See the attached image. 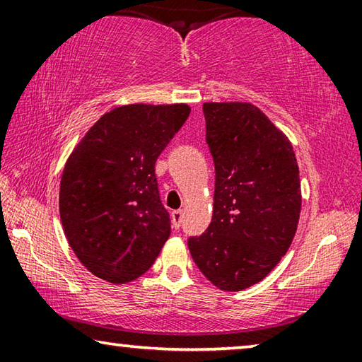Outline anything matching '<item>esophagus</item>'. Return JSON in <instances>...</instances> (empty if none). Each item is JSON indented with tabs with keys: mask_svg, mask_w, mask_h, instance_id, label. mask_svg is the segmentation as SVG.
<instances>
[{
	"mask_svg": "<svg viewBox=\"0 0 362 362\" xmlns=\"http://www.w3.org/2000/svg\"><path fill=\"white\" fill-rule=\"evenodd\" d=\"M170 218H173V226H174V228L179 230L180 225H182V218H183L182 211H174L173 214H170Z\"/></svg>",
	"mask_w": 362,
	"mask_h": 362,
	"instance_id": "esophagus-1",
	"label": "esophagus"
}]
</instances>
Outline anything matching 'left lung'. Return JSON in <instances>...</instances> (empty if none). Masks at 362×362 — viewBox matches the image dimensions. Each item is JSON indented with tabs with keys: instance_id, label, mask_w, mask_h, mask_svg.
I'll return each instance as SVG.
<instances>
[{
	"instance_id": "8db88e82",
	"label": "left lung",
	"mask_w": 362,
	"mask_h": 362,
	"mask_svg": "<svg viewBox=\"0 0 362 362\" xmlns=\"http://www.w3.org/2000/svg\"><path fill=\"white\" fill-rule=\"evenodd\" d=\"M203 113L214 214L188 249L214 286L236 292L265 278L291 246L302 207L298 166L289 139L257 107L211 102Z\"/></svg>"
}]
</instances>
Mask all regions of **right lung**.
I'll list each match as a JSON object with an SVG mask.
<instances>
[{"label": "right lung", "instance_id": "obj_1", "mask_svg": "<svg viewBox=\"0 0 362 362\" xmlns=\"http://www.w3.org/2000/svg\"><path fill=\"white\" fill-rule=\"evenodd\" d=\"M188 115L185 103L118 107L66 161L60 218L73 252L97 278L122 284L142 276L168 241L155 164Z\"/></svg>", "mask_w": 362, "mask_h": 362}]
</instances>
